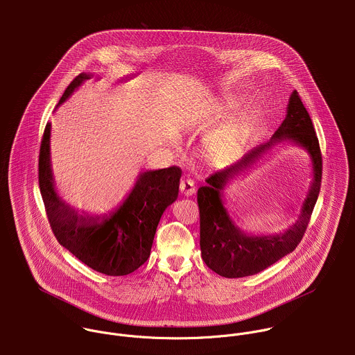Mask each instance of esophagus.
<instances>
[{
  "label": "esophagus",
  "instance_id": "esophagus-1",
  "mask_svg": "<svg viewBox=\"0 0 355 355\" xmlns=\"http://www.w3.org/2000/svg\"><path fill=\"white\" fill-rule=\"evenodd\" d=\"M180 191H181V193H184L185 196H192V195L195 193V191H196L193 181H192V180H182V181L180 182Z\"/></svg>",
  "mask_w": 355,
  "mask_h": 355
}]
</instances>
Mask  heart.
I'll return each instance as SVG.
<instances>
[{
    "label": "heart",
    "instance_id": "b5f03b06",
    "mask_svg": "<svg viewBox=\"0 0 355 355\" xmlns=\"http://www.w3.org/2000/svg\"><path fill=\"white\" fill-rule=\"evenodd\" d=\"M240 108V103L234 98H223L216 105V118H225ZM252 129V118L248 112L236 114L215 129L204 139V150L207 157L215 164L223 166L236 160L243 150Z\"/></svg>",
    "mask_w": 355,
    "mask_h": 355
}]
</instances>
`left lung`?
<instances>
[{"label":"left lung","instance_id":"1","mask_svg":"<svg viewBox=\"0 0 355 355\" xmlns=\"http://www.w3.org/2000/svg\"><path fill=\"white\" fill-rule=\"evenodd\" d=\"M292 141L311 155L314 181L307 196L300 219L286 232L274 236H248L230 219L223 207V188L240 172L261 158L275 144ZM207 185L198 189L200 222V252L205 264L226 278L254 275L284 256L292 252L306 232L322 184V153L312 119L293 91L289 96L286 116L272 137L244 155L234 164L216 171L207 180Z\"/></svg>","mask_w":355,"mask_h":355}]
</instances>
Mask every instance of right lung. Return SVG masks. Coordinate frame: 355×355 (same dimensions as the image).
<instances>
[{
  "instance_id": "obj_1",
  "label": "right lung",
  "mask_w": 355,
  "mask_h": 355,
  "mask_svg": "<svg viewBox=\"0 0 355 355\" xmlns=\"http://www.w3.org/2000/svg\"><path fill=\"white\" fill-rule=\"evenodd\" d=\"M89 74H78L66 88L59 105ZM180 167L150 170L139 175L123 204L110 216L80 214L63 200L50 167V123L39 153V188L46 215L58 241L89 268L112 277L126 275L143 266L153 244L163 212L178 196Z\"/></svg>"
}]
</instances>
